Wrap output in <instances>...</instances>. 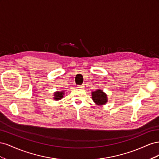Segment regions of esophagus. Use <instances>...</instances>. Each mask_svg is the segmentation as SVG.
<instances>
[{"instance_id": "1", "label": "esophagus", "mask_w": 159, "mask_h": 159, "mask_svg": "<svg viewBox=\"0 0 159 159\" xmlns=\"http://www.w3.org/2000/svg\"><path fill=\"white\" fill-rule=\"evenodd\" d=\"M84 87H85L84 85L82 84V85H79V86H78V88H80V89H83Z\"/></svg>"}]
</instances>
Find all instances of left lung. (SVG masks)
Wrapping results in <instances>:
<instances>
[{"instance_id": "8db88e82", "label": "left lung", "mask_w": 159, "mask_h": 159, "mask_svg": "<svg viewBox=\"0 0 159 159\" xmlns=\"http://www.w3.org/2000/svg\"><path fill=\"white\" fill-rule=\"evenodd\" d=\"M91 95H92V99L93 102L98 105H102L106 103V102H107V95L103 93L102 90L98 89L95 91L94 92H92Z\"/></svg>"}]
</instances>
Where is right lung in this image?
Segmentation results:
<instances>
[{
    "instance_id": "right-lung-1",
    "label": "right lung",
    "mask_w": 159,
    "mask_h": 159,
    "mask_svg": "<svg viewBox=\"0 0 159 159\" xmlns=\"http://www.w3.org/2000/svg\"><path fill=\"white\" fill-rule=\"evenodd\" d=\"M64 97V93L63 92H59V91H57V92H56L54 93V99L56 100H60L61 99V98H62Z\"/></svg>"
}]
</instances>
